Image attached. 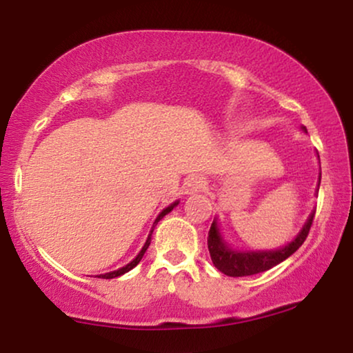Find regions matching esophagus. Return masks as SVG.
<instances>
[{
  "label": "esophagus",
  "mask_w": 353,
  "mask_h": 353,
  "mask_svg": "<svg viewBox=\"0 0 353 353\" xmlns=\"http://www.w3.org/2000/svg\"><path fill=\"white\" fill-rule=\"evenodd\" d=\"M206 188V181L205 177L201 176H188L185 179V182H183V193L185 195H193V193H198V192H203Z\"/></svg>",
  "instance_id": "esophagus-1"
}]
</instances>
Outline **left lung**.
I'll return each instance as SVG.
<instances>
[{"mask_svg":"<svg viewBox=\"0 0 353 353\" xmlns=\"http://www.w3.org/2000/svg\"><path fill=\"white\" fill-rule=\"evenodd\" d=\"M302 129L305 131V128ZM314 216L315 211H312V214L309 216V219H307L304 227H302L299 235H297L291 243H288L286 246L272 251L250 252L230 250V248L224 243V240H222L219 228H217V222L214 221L210 228V235H208V250H210L212 264L216 265V269H219L222 274H225L228 276H248L270 270L272 267L278 265L280 262L288 259L291 254H294V252L302 246V243L305 241L307 235H309L312 222H314Z\"/></svg>","mask_w":353,"mask_h":353,"instance_id":"left-lung-1","label":"left lung"}]
</instances>
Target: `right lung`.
Masks as SVG:
<instances>
[{"instance_id":"1","label":"right lung","mask_w":353,"mask_h":353,"mask_svg":"<svg viewBox=\"0 0 353 353\" xmlns=\"http://www.w3.org/2000/svg\"><path fill=\"white\" fill-rule=\"evenodd\" d=\"M179 205V201H176V203H172L171 206H168L166 210H163L161 212H160V216L157 217L155 219V224H153V227H155L158 222H160L163 217H165L168 212H171L172 211V208L174 206H177ZM152 233H153V228L150 230V235H148V238H147V241H145V245H143V248L141 250V252H139V254L136 256V259H132L131 262H129L128 265H125V267H121V269H118V270H113V272H108V274H103V275H97L99 278H105V280H110V278H117V276H120V275H123V274H126V272H129L131 269H134V267H136L139 262H141V259L143 257V254H145V251H147V248L150 246V241H152Z\"/></svg>"}]
</instances>
